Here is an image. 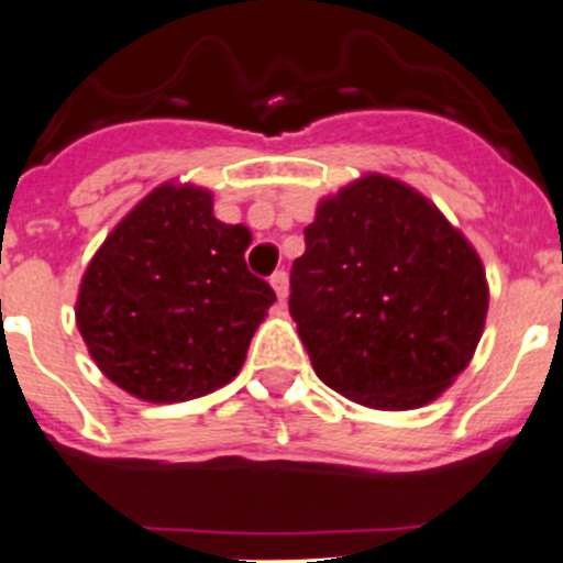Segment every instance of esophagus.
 <instances>
[{"instance_id":"34e87169","label":"esophagus","mask_w":563,"mask_h":563,"mask_svg":"<svg viewBox=\"0 0 563 563\" xmlns=\"http://www.w3.org/2000/svg\"><path fill=\"white\" fill-rule=\"evenodd\" d=\"M272 288H275V294H277V299H280V302H286V297H288V275L286 272H275V275H272Z\"/></svg>"}]
</instances>
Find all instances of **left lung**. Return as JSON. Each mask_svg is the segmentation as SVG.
<instances>
[{"mask_svg": "<svg viewBox=\"0 0 563 563\" xmlns=\"http://www.w3.org/2000/svg\"><path fill=\"white\" fill-rule=\"evenodd\" d=\"M487 277L465 236L387 176L324 198L291 266L288 310L327 387L374 409L434 401L471 363Z\"/></svg>", "mask_w": 563, "mask_h": 563, "instance_id": "obj_1", "label": "left lung"}]
</instances>
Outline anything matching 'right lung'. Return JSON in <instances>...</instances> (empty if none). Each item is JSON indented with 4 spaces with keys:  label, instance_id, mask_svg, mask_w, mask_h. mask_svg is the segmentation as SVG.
I'll return each mask as SVG.
<instances>
[{
    "label": "right lung",
    "instance_id": "1",
    "mask_svg": "<svg viewBox=\"0 0 563 563\" xmlns=\"http://www.w3.org/2000/svg\"><path fill=\"white\" fill-rule=\"evenodd\" d=\"M209 189L162 184L87 266L76 327L103 376L154 404L228 385L275 302L244 264L253 236L211 211Z\"/></svg>",
    "mask_w": 563,
    "mask_h": 563
}]
</instances>
